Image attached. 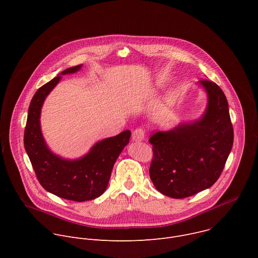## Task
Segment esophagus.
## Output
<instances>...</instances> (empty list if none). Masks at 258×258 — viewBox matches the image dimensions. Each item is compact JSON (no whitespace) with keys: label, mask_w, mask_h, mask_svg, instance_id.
Here are the masks:
<instances>
[{"label":"esophagus","mask_w":258,"mask_h":258,"mask_svg":"<svg viewBox=\"0 0 258 258\" xmlns=\"http://www.w3.org/2000/svg\"><path fill=\"white\" fill-rule=\"evenodd\" d=\"M145 131L142 127H137L132 135L134 141H143L145 139Z\"/></svg>","instance_id":"obj_1"}]
</instances>
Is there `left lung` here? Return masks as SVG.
<instances>
[{"label": "left lung", "mask_w": 258, "mask_h": 258, "mask_svg": "<svg viewBox=\"0 0 258 258\" xmlns=\"http://www.w3.org/2000/svg\"><path fill=\"white\" fill-rule=\"evenodd\" d=\"M200 84L208 94L204 116L149 139L151 180L160 193L175 199L210 188L222 174L233 147L234 130L223 90L207 80Z\"/></svg>", "instance_id": "8db88e82"}]
</instances>
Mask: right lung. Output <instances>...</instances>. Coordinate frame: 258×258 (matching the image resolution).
<instances>
[{"label": "right lung", "mask_w": 258, "mask_h": 258, "mask_svg": "<svg viewBox=\"0 0 258 258\" xmlns=\"http://www.w3.org/2000/svg\"><path fill=\"white\" fill-rule=\"evenodd\" d=\"M81 67L82 64L61 73L76 72ZM60 79L61 77L54 78L33 95L24 130V148L36 178L45 190L60 198L83 202L95 199L105 192L113 165L130 142L131 132L127 130L97 143L88 155L79 160L69 161L52 154L41 133L40 114L45 98Z\"/></svg>", "instance_id": "1"}]
</instances>
